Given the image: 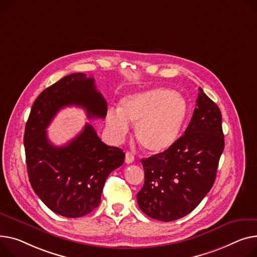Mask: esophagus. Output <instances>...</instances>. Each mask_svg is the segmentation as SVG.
Listing matches in <instances>:
<instances>
[{
  "label": "esophagus",
  "instance_id": "obj_1",
  "mask_svg": "<svg viewBox=\"0 0 257 257\" xmlns=\"http://www.w3.org/2000/svg\"><path fill=\"white\" fill-rule=\"evenodd\" d=\"M133 161H134V156L132 155L131 153L127 152V153H126V156H125V162H126L127 164H130V163H132Z\"/></svg>",
  "mask_w": 257,
  "mask_h": 257
}]
</instances>
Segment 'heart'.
Segmentation results:
<instances>
[{
    "instance_id": "obj_1",
    "label": "heart",
    "mask_w": 257,
    "mask_h": 257,
    "mask_svg": "<svg viewBox=\"0 0 257 257\" xmlns=\"http://www.w3.org/2000/svg\"><path fill=\"white\" fill-rule=\"evenodd\" d=\"M185 98L176 91L156 88L124 97L119 109H109L106 123L115 139H122L135 125V136L148 152L159 154L172 148L188 116Z\"/></svg>"
}]
</instances>
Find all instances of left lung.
<instances>
[{
  "label": "left lung",
  "mask_w": 257,
  "mask_h": 257,
  "mask_svg": "<svg viewBox=\"0 0 257 257\" xmlns=\"http://www.w3.org/2000/svg\"><path fill=\"white\" fill-rule=\"evenodd\" d=\"M191 121L175 145L142 159L145 184L138 193L140 209L164 222L191 213L208 194L224 150L219 107L199 88Z\"/></svg>",
  "instance_id": "8db88e82"
}]
</instances>
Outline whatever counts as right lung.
<instances>
[{"instance_id":"obj_1","label":"right lung","mask_w":257,"mask_h":257,"mask_svg":"<svg viewBox=\"0 0 257 257\" xmlns=\"http://www.w3.org/2000/svg\"><path fill=\"white\" fill-rule=\"evenodd\" d=\"M71 105L82 107L88 118H104L107 113V103L97 91L94 77L69 74L36 98L26 124L24 145L33 190L54 213L78 218L99 206L105 181L124 163L125 154L101 142L90 124L67 145L51 144L46 128L60 109Z\"/></svg>"}]
</instances>
